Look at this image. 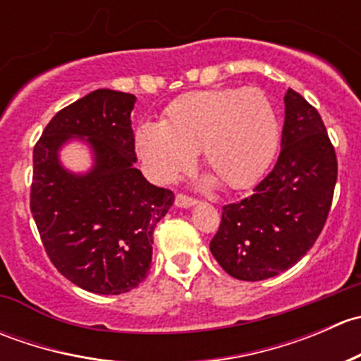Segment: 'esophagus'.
Wrapping results in <instances>:
<instances>
[{
    "label": "esophagus",
    "mask_w": 361,
    "mask_h": 361,
    "mask_svg": "<svg viewBox=\"0 0 361 361\" xmlns=\"http://www.w3.org/2000/svg\"><path fill=\"white\" fill-rule=\"evenodd\" d=\"M174 204H176L178 207H183V209H187V207L195 206L197 201H195V199H192V197H187V195H183V194H178L176 199H174Z\"/></svg>",
    "instance_id": "1"
}]
</instances>
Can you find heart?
Returning a JSON list of instances; mask_svg holds the SVG:
<instances>
[{"label": "heart", "instance_id": "b5f03b06", "mask_svg": "<svg viewBox=\"0 0 361 361\" xmlns=\"http://www.w3.org/2000/svg\"><path fill=\"white\" fill-rule=\"evenodd\" d=\"M278 116L258 89L195 90L174 99L162 123L145 122L134 136L145 173L169 183L187 171L195 152L231 190L260 178L278 145Z\"/></svg>", "mask_w": 361, "mask_h": 361}]
</instances>
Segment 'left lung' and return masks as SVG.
<instances>
[{
    "instance_id": "left-lung-1",
    "label": "left lung",
    "mask_w": 361,
    "mask_h": 361,
    "mask_svg": "<svg viewBox=\"0 0 361 361\" xmlns=\"http://www.w3.org/2000/svg\"><path fill=\"white\" fill-rule=\"evenodd\" d=\"M336 181V150L322 116L288 89L278 160L250 197L224 206L211 253L235 279L274 278L314 245L329 216Z\"/></svg>"
}]
</instances>
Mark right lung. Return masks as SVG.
<instances>
[{
  "label": "right lung",
  "instance_id": "add662e5",
  "mask_svg": "<svg viewBox=\"0 0 361 361\" xmlns=\"http://www.w3.org/2000/svg\"><path fill=\"white\" fill-rule=\"evenodd\" d=\"M134 94L94 90L56 113L32 152L31 213L47 255L92 293H126L147 278L155 225L174 202L134 167ZM73 140L90 150L87 171L60 160Z\"/></svg>",
  "mask_w": 361,
  "mask_h": 361
}]
</instances>
